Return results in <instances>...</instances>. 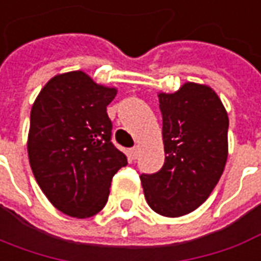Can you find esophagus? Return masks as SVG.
<instances>
[{"instance_id":"34e87169","label":"esophagus","mask_w":261,"mask_h":261,"mask_svg":"<svg viewBox=\"0 0 261 261\" xmlns=\"http://www.w3.org/2000/svg\"><path fill=\"white\" fill-rule=\"evenodd\" d=\"M129 156H130L132 159H136V158L139 156V146H135V148L129 149Z\"/></svg>"}]
</instances>
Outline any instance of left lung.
Masks as SVG:
<instances>
[{
	"instance_id": "left-lung-1",
	"label": "left lung",
	"mask_w": 261,
	"mask_h": 261,
	"mask_svg": "<svg viewBox=\"0 0 261 261\" xmlns=\"http://www.w3.org/2000/svg\"><path fill=\"white\" fill-rule=\"evenodd\" d=\"M165 163L141 175L146 202L162 216L188 215L219 182L227 161L229 118L217 93L188 82L175 93H159Z\"/></svg>"
}]
</instances>
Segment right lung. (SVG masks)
Wrapping results in <instances>:
<instances>
[{
  "label": "right lung",
  "instance_id": "add662e5",
  "mask_svg": "<svg viewBox=\"0 0 261 261\" xmlns=\"http://www.w3.org/2000/svg\"><path fill=\"white\" fill-rule=\"evenodd\" d=\"M116 92L73 71L49 79L32 105V173L48 200L68 216L85 219L103 209L113 175L127 165L111 142L107 107Z\"/></svg>",
  "mask_w": 261,
  "mask_h": 261
}]
</instances>
